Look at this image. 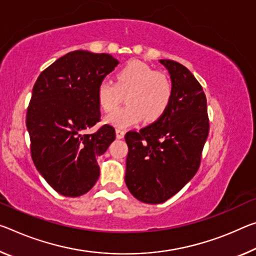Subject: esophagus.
<instances>
[{"label": "esophagus", "mask_w": 256, "mask_h": 256, "mask_svg": "<svg viewBox=\"0 0 256 256\" xmlns=\"http://www.w3.org/2000/svg\"><path fill=\"white\" fill-rule=\"evenodd\" d=\"M125 136V131L122 128H116V138L117 139H123Z\"/></svg>", "instance_id": "esophagus-1"}]
</instances>
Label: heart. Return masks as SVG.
I'll return each mask as SVG.
<instances>
[{
  "instance_id": "obj_1",
  "label": "heart",
  "mask_w": 256,
  "mask_h": 256,
  "mask_svg": "<svg viewBox=\"0 0 256 256\" xmlns=\"http://www.w3.org/2000/svg\"><path fill=\"white\" fill-rule=\"evenodd\" d=\"M126 104L106 117V123L128 128L144 120L155 122L163 116L172 99L168 77L141 62H131L117 72L115 82L104 78L96 88L101 108L112 112L123 100Z\"/></svg>"
}]
</instances>
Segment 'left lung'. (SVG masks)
I'll use <instances>...</instances> for the list:
<instances>
[{
	"label": "left lung",
	"instance_id": "obj_1",
	"mask_svg": "<svg viewBox=\"0 0 256 256\" xmlns=\"http://www.w3.org/2000/svg\"><path fill=\"white\" fill-rule=\"evenodd\" d=\"M160 62L171 77V102L155 123L125 134V184L147 204L164 202L192 179L210 131L202 85L184 64L168 59Z\"/></svg>",
	"mask_w": 256,
	"mask_h": 256
}]
</instances>
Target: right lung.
I'll use <instances>...</instances> for the list:
<instances>
[{
  "label": "right lung",
  "mask_w": 256,
  "mask_h": 256,
  "mask_svg": "<svg viewBox=\"0 0 256 256\" xmlns=\"http://www.w3.org/2000/svg\"><path fill=\"white\" fill-rule=\"evenodd\" d=\"M118 64L108 54L72 51L40 72L34 84L26 116L32 158L62 196H82L99 179L96 158L115 140V128L84 131L100 120L96 88Z\"/></svg>",
  "instance_id": "right-lung-1"
}]
</instances>
